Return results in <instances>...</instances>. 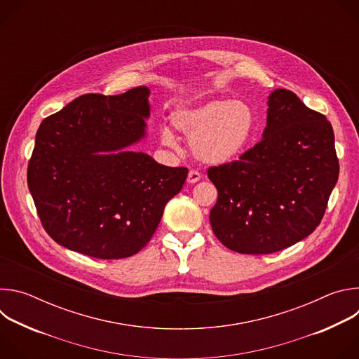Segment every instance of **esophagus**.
Here are the masks:
<instances>
[{"mask_svg": "<svg viewBox=\"0 0 359 359\" xmlns=\"http://www.w3.org/2000/svg\"><path fill=\"white\" fill-rule=\"evenodd\" d=\"M200 179H201V176H200V173L196 172V170H190L189 175H187V183H190V184L197 183Z\"/></svg>", "mask_w": 359, "mask_h": 359, "instance_id": "1", "label": "esophagus"}]
</instances>
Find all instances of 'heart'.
<instances>
[{
	"mask_svg": "<svg viewBox=\"0 0 359 359\" xmlns=\"http://www.w3.org/2000/svg\"><path fill=\"white\" fill-rule=\"evenodd\" d=\"M173 126L190 140L193 156L212 166L230 165L241 158L255 132V115L243 100L204 99L177 109ZM162 143L177 144L175 133L163 128Z\"/></svg>",
	"mask_w": 359,
	"mask_h": 359,
	"instance_id": "b5f03b06",
	"label": "heart"
}]
</instances>
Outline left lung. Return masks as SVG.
I'll list each match as a JSON object with an SVG mask.
<instances>
[{
  "label": "left lung",
  "instance_id": "obj_1",
  "mask_svg": "<svg viewBox=\"0 0 359 359\" xmlns=\"http://www.w3.org/2000/svg\"><path fill=\"white\" fill-rule=\"evenodd\" d=\"M267 105L263 139L240 161L208 170L219 193L213 233L241 254H271L310 236L339 173L324 115L287 89L273 90Z\"/></svg>",
  "mask_w": 359,
  "mask_h": 359
}]
</instances>
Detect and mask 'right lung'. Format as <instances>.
I'll return each mask as SVG.
<instances>
[{"label":"right lung","instance_id":"1","mask_svg":"<svg viewBox=\"0 0 359 359\" xmlns=\"http://www.w3.org/2000/svg\"><path fill=\"white\" fill-rule=\"evenodd\" d=\"M146 86L86 93L42 121L28 163V187L45 231L58 244L102 260L130 257L156 231L186 168L129 147L146 136Z\"/></svg>","mask_w":359,"mask_h":359}]
</instances>
